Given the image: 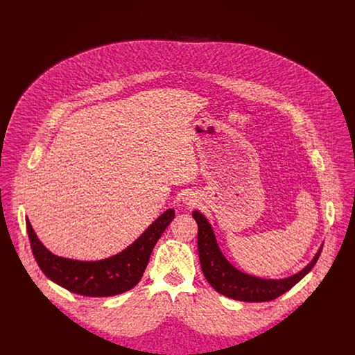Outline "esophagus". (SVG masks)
Returning <instances> with one entry per match:
<instances>
[{"instance_id": "esophagus-1", "label": "esophagus", "mask_w": 355, "mask_h": 355, "mask_svg": "<svg viewBox=\"0 0 355 355\" xmlns=\"http://www.w3.org/2000/svg\"><path fill=\"white\" fill-rule=\"evenodd\" d=\"M182 199H184V202H185L187 205H193V204H195V199H193V196H191V195H185Z\"/></svg>"}]
</instances>
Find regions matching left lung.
<instances>
[{
	"mask_svg": "<svg viewBox=\"0 0 355 355\" xmlns=\"http://www.w3.org/2000/svg\"><path fill=\"white\" fill-rule=\"evenodd\" d=\"M192 216L198 223V252L202 272L215 291L236 300L268 302L281 296L315 267L323 248V245H320L313 260L305 268L291 277L267 279L248 275L232 266L223 256L214 229L205 215H202L199 211H193Z\"/></svg>",
	"mask_w": 355,
	"mask_h": 355,
	"instance_id": "left-lung-1",
	"label": "left lung"
}]
</instances>
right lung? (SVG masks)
<instances>
[{
    "label": "right lung",
    "instance_id": "add662e5",
    "mask_svg": "<svg viewBox=\"0 0 355 355\" xmlns=\"http://www.w3.org/2000/svg\"><path fill=\"white\" fill-rule=\"evenodd\" d=\"M174 216V209H167L129 247L112 257L98 261H80L55 256L37 239L28 218L26 230L33 257L49 279L73 293L101 297L123 293L140 281L151 251Z\"/></svg>",
    "mask_w": 355,
    "mask_h": 355
}]
</instances>
